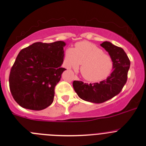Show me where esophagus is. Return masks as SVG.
I'll list each match as a JSON object with an SVG mask.
<instances>
[{
	"mask_svg": "<svg viewBox=\"0 0 146 146\" xmlns=\"http://www.w3.org/2000/svg\"><path fill=\"white\" fill-rule=\"evenodd\" d=\"M75 79H77V76H75Z\"/></svg>",
	"mask_w": 146,
	"mask_h": 146,
	"instance_id": "34e87169",
	"label": "esophagus"
}]
</instances>
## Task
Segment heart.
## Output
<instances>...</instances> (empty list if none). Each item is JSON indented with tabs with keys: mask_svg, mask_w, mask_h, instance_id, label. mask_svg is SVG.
Returning <instances> with one entry per match:
<instances>
[{
	"mask_svg": "<svg viewBox=\"0 0 146 146\" xmlns=\"http://www.w3.org/2000/svg\"><path fill=\"white\" fill-rule=\"evenodd\" d=\"M65 62L68 68H77L84 79L90 82H99L110 75L113 62L109 55L91 42L83 41L76 44L75 48H68L65 53Z\"/></svg>",
	"mask_w": 146,
	"mask_h": 146,
	"instance_id": "1",
	"label": "heart"
}]
</instances>
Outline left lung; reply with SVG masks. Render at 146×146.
I'll use <instances>...</instances> for the list:
<instances>
[{
    "label": "left lung",
    "mask_w": 146,
    "mask_h": 146,
    "mask_svg": "<svg viewBox=\"0 0 146 146\" xmlns=\"http://www.w3.org/2000/svg\"><path fill=\"white\" fill-rule=\"evenodd\" d=\"M100 45L109 53L113 62L110 76L100 83L92 84L79 81L73 82L74 89L80 98L95 104L104 102L120 93L127 82L130 66L129 59L123 48L107 41Z\"/></svg>",
    "instance_id": "obj_1"
}]
</instances>
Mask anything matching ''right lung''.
I'll list each match as a JSON object with an SVG mask.
<instances>
[{"label":"right lung","instance_id":"1","mask_svg":"<svg viewBox=\"0 0 146 146\" xmlns=\"http://www.w3.org/2000/svg\"><path fill=\"white\" fill-rule=\"evenodd\" d=\"M65 42H35L23 48L11 69L9 84L17 104L40 111L52 104L54 89L66 69L61 67Z\"/></svg>","mask_w":146,"mask_h":146}]
</instances>
